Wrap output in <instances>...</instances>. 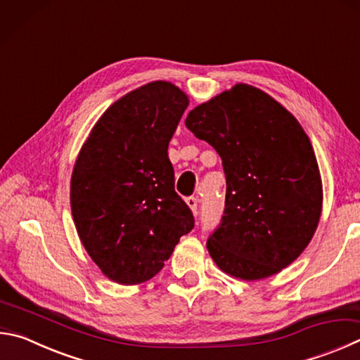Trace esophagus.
<instances>
[{"label":"esophagus","instance_id":"1","mask_svg":"<svg viewBox=\"0 0 360 360\" xmlns=\"http://www.w3.org/2000/svg\"><path fill=\"white\" fill-rule=\"evenodd\" d=\"M186 202L188 205V207L192 209V212L197 215L198 214V198L197 197H187Z\"/></svg>","mask_w":360,"mask_h":360}]
</instances>
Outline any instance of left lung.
Segmentation results:
<instances>
[{
    "mask_svg": "<svg viewBox=\"0 0 360 360\" xmlns=\"http://www.w3.org/2000/svg\"><path fill=\"white\" fill-rule=\"evenodd\" d=\"M186 127L221 159L226 195L207 250L221 271L271 277L309 245L323 205L318 162L296 117L261 89L236 84L195 107Z\"/></svg>",
    "mask_w": 360,
    "mask_h": 360,
    "instance_id": "1",
    "label": "left lung"
}]
</instances>
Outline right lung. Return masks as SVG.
I'll use <instances>...</instances> for the list:
<instances>
[{"label": "right lung", "instance_id": "right-lung-1", "mask_svg": "<svg viewBox=\"0 0 360 360\" xmlns=\"http://www.w3.org/2000/svg\"><path fill=\"white\" fill-rule=\"evenodd\" d=\"M188 105L168 82L115 102L91 130L70 179L72 215L89 257L108 278H153L191 233V207L174 191L168 143Z\"/></svg>", "mask_w": 360, "mask_h": 360}]
</instances>
